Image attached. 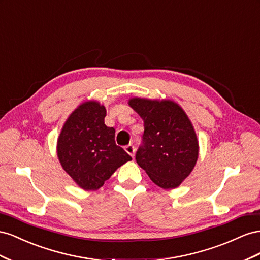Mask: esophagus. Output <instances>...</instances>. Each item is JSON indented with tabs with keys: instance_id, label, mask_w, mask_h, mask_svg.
<instances>
[{
	"instance_id": "obj_1",
	"label": "esophagus",
	"mask_w": 260,
	"mask_h": 260,
	"mask_svg": "<svg viewBox=\"0 0 260 260\" xmlns=\"http://www.w3.org/2000/svg\"><path fill=\"white\" fill-rule=\"evenodd\" d=\"M125 151L127 152L129 155H132L133 158L135 157V147L133 146L132 144H129V145H127V146L125 147Z\"/></svg>"
}]
</instances>
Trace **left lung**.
Masks as SVG:
<instances>
[{"label": "left lung", "mask_w": 260, "mask_h": 260, "mask_svg": "<svg viewBox=\"0 0 260 260\" xmlns=\"http://www.w3.org/2000/svg\"><path fill=\"white\" fill-rule=\"evenodd\" d=\"M128 106L143 118V146L137 165L163 189L179 187L194 170L199 144L194 126L173 100L134 97Z\"/></svg>", "instance_id": "1"}]
</instances>
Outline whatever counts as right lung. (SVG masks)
<instances>
[{
    "label": "right lung",
    "instance_id": "right-lung-1",
    "mask_svg": "<svg viewBox=\"0 0 260 260\" xmlns=\"http://www.w3.org/2000/svg\"><path fill=\"white\" fill-rule=\"evenodd\" d=\"M106 107L97 100L79 105L65 121L56 153L64 171L84 190H97L116 170L132 160L116 146L115 129L105 124Z\"/></svg>",
    "mask_w": 260,
    "mask_h": 260
}]
</instances>
